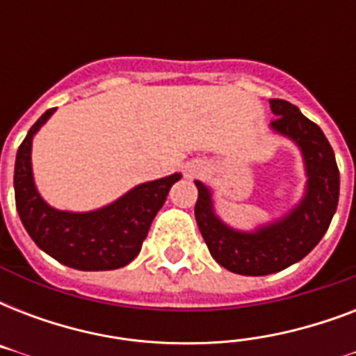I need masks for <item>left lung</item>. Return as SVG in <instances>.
Returning a JSON list of instances; mask_svg holds the SVG:
<instances>
[{
	"instance_id": "8db88e82",
	"label": "left lung",
	"mask_w": 356,
	"mask_h": 356,
	"mask_svg": "<svg viewBox=\"0 0 356 356\" xmlns=\"http://www.w3.org/2000/svg\"><path fill=\"white\" fill-rule=\"evenodd\" d=\"M275 133L301 149L307 172L305 195L281 220L251 233L223 223L214 212L212 192L195 181V222L212 259L240 275H270L296 264L318 245L331 225L340 195V172L329 140L314 122L284 99H270Z\"/></svg>"
}]
</instances>
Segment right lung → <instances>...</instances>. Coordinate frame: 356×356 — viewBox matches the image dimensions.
Masks as SVG:
<instances>
[{
  "instance_id": "obj_1",
  "label": "right lung",
  "mask_w": 356,
  "mask_h": 356,
  "mask_svg": "<svg viewBox=\"0 0 356 356\" xmlns=\"http://www.w3.org/2000/svg\"><path fill=\"white\" fill-rule=\"evenodd\" d=\"M53 113L49 108L36 120L16 153L14 197L19 220L36 245L60 264L81 271L123 268L140 253L153 218L181 173L138 184L97 211H57L38 194L31 166L33 136Z\"/></svg>"
}]
</instances>
